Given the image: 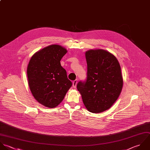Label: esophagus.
<instances>
[{"mask_svg":"<svg viewBox=\"0 0 150 150\" xmlns=\"http://www.w3.org/2000/svg\"><path fill=\"white\" fill-rule=\"evenodd\" d=\"M77 82H78V81H77V79L75 80V81L73 82V87H74V88H76Z\"/></svg>","mask_w":150,"mask_h":150,"instance_id":"34e87169","label":"esophagus"}]
</instances>
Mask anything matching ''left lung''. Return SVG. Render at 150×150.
Segmentation results:
<instances>
[{
    "mask_svg": "<svg viewBox=\"0 0 150 150\" xmlns=\"http://www.w3.org/2000/svg\"><path fill=\"white\" fill-rule=\"evenodd\" d=\"M87 79L79 82L77 89L88 110L103 112L119 97L123 85L120 64L116 57L102 49L89 50L85 52Z\"/></svg>",
    "mask_w": 150,
    "mask_h": 150,
    "instance_id": "1",
    "label": "left lung"
}]
</instances>
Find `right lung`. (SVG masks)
Returning <instances> with one entry per match:
<instances>
[{
    "label": "right lung",
    "instance_id": "add662e5",
    "mask_svg": "<svg viewBox=\"0 0 150 150\" xmlns=\"http://www.w3.org/2000/svg\"><path fill=\"white\" fill-rule=\"evenodd\" d=\"M67 52L61 45L52 44L36 52L29 61L27 74L30 91L47 108L57 107L72 86L60 63Z\"/></svg>",
    "mask_w": 150,
    "mask_h": 150
}]
</instances>
